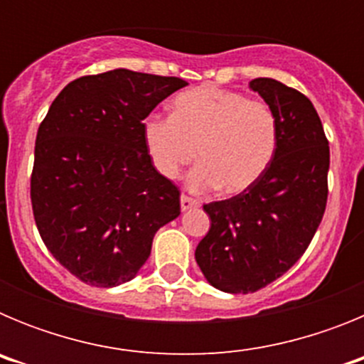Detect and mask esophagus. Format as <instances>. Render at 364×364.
<instances>
[{
    "label": "esophagus",
    "instance_id": "34e87169",
    "mask_svg": "<svg viewBox=\"0 0 364 364\" xmlns=\"http://www.w3.org/2000/svg\"><path fill=\"white\" fill-rule=\"evenodd\" d=\"M193 208H198V202L195 200V198H189L186 197V195H182V197H180V210L188 211L193 210Z\"/></svg>",
    "mask_w": 364,
    "mask_h": 364
}]
</instances>
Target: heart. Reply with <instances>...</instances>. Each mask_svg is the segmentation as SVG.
I'll return each mask as SVG.
<instances>
[{
    "instance_id": "b5f03b06",
    "label": "heart",
    "mask_w": 364,
    "mask_h": 364,
    "mask_svg": "<svg viewBox=\"0 0 364 364\" xmlns=\"http://www.w3.org/2000/svg\"><path fill=\"white\" fill-rule=\"evenodd\" d=\"M277 118L268 104L204 85L173 100V117L151 114L144 142L156 171L176 178L198 154L188 188L228 195L246 191L268 171L277 151Z\"/></svg>"
}]
</instances>
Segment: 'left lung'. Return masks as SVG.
I'll list each match as a JSON object with an SVG mask.
<instances>
[{
  "instance_id": "left-lung-1",
  "label": "left lung",
  "mask_w": 364,
  "mask_h": 364,
  "mask_svg": "<svg viewBox=\"0 0 364 364\" xmlns=\"http://www.w3.org/2000/svg\"><path fill=\"white\" fill-rule=\"evenodd\" d=\"M277 118V151L252 188L204 205L211 228L195 259L205 281L226 294H247L279 279L306 252L323 220L330 147L310 100L273 78H257Z\"/></svg>"
}]
</instances>
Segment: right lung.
<instances>
[{"instance_id":"right-lung-1","label":"right lung","mask_w":364,"mask_h":364,"mask_svg":"<svg viewBox=\"0 0 364 364\" xmlns=\"http://www.w3.org/2000/svg\"><path fill=\"white\" fill-rule=\"evenodd\" d=\"M188 83L112 69L56 96L34 147L31 200L54 259L85 284L136 277L154 233L180 215V193L154 169L144 118Z\"/></svg>"}]
</instances>
